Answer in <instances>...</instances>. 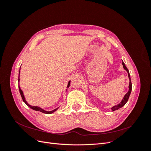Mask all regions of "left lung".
<instances>
[{"instance_id":"1","label":"left lung","mask_w":151,"mask_h":151,"mask_svg":"<svg viewBox=\"0 0 151 151\" xmlns=\"http://www.w3.org/2000/svg\"><path fill=\"white\" fill-rule=\"evenodd\" d=\"M122 65H123V68H124V69L128 73V75H129V78L130 79V83H129V91H128L127 93L124 96V97H123V99L122 100V101L118 104L117 105H115V106H114L111 108V109L112 111H115V110H117V109H120V108L123 107L124 105L127 103V102L128 101V100H129V96L130 95V93H131V91H132V83H131V80H130V73H129V70H128V68H127V67L125 66L124 62H122Z\"/></svg>"}]
</instances>
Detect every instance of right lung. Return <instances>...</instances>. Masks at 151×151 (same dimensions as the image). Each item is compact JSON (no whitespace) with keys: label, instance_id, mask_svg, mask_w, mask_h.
Returning <instances> with one entry per match:
<instances>
[{"label":"right lung","instance_id":"obj_1","mask_svg":"<svg viewBox=\"0 0 151 151\" xmlns=\"http://www.w3.org/2000/svg\"><path fill=\"white\" fill-rule=\"evenodd\" d=\"M19 72H20V71H19ZM18 82H19V92H20V94H21V98H22V100H23V101L25 103V104L27 105V106H29V108H31V109H34V110H35V111H38L42 112V113H45V114H51V113H53V112H55V111L57 110L58 108L59 107H58V108H57L56 109H53V110H52V111H45V110H44L43 109L41 108H40V107H38V106H31V105L29 104L28 103H27V101H26L25 98H24V94H23V92H22V90L21 89V88H20V86H19V78H18ZM70 81L68 82V85H67V88H68V87L70 86Z\"/></svg>","mask_w":151,"mask_h":151}]
</instances>
